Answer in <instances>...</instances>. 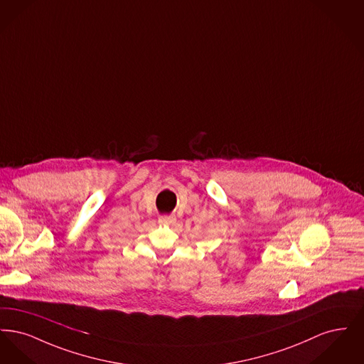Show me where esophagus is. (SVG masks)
<instances>
[{"mask_svg": "<svg viewBox=\"0 0 364 364\" xmlns=\"http://www.w3.org/2000/svg\"><path fill=\"white\" fill-rule=\"evenodd\" d=\"M161 221L165 223V224L173 225L174 223H176V217L172 215V214H169V215H162V217H161Z\"/></svg>", "mask_w": 364, "mask_h": 364, "instance_id": "esophagus-1", "label": "esophagus"}]
</instances>
